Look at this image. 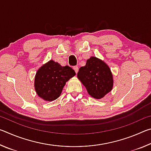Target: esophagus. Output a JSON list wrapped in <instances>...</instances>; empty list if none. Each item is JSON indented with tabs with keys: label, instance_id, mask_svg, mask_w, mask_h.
<instances>
[{
	"label": "esophagus",
	"instance_id": "obj_1",
	"mask_svg": "<svg viewBox=\"0 0 151 151\" xmlns=\"http://www.w3.org/2000/svg\"><path fill=\"white\" fill-rule=\"evenodd\" d=\"M73 69L75 70V73H78V67L77 66H73Z\"/></svg>",
	"mask_w": 151,
	"mask_h": 151
}]
</instances>
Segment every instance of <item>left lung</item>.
Masks as SVG:
<instances>
[{
  "label": "left lung",
  "mask_w": 151,
  "mask_h": 151,
  "mask_svg": "<svg viewBox=\"0 0 151 151\" xmlns=\"http://www.w3.org/2000/svg\"><path fill=\"white\" fill-rule=\"evenodd\" d=\"M77 77L94 99H101L112 90L113 80L111 69L106 64L92 57L85 66L79 68Z\"/></svg>",
  "instance_id": "1"
}]
</instances>
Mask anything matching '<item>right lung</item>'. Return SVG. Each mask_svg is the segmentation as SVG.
I'll list each match as a JSON object with an SVG mask.
<instances>
[{"label": "right lung", "mask_w": 151, "mask_h": 151, "mask_svg": "<svg viewBox=\"0 0 151 151\" xmlns=\"http://www.w3.org/2000/svg\"><path fill=\"white\" fill-rule=\"evenodd\" d=\"M76 75L72 68L62 66L50 60L42 66L36 74L35 91L45 101H52L59 97L66 82Z\"/></svg>", "instance_id": "right-lung-1"}]
</instances>
